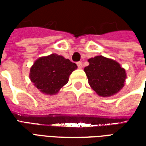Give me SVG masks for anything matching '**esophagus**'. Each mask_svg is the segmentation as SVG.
<instances>
[{
  "label": "esophagus",
  "instance_id": "1",
  "mask_svg": "<svg viewBox=\"0 0 146 146\" xmlns=\"http://www.w3.org/2000/svg\"><path fill=\"white\" fill-rule=\"evenodd\" d=\"M77 67H78V69H82L83 65H82V62H77Z\"/></svg>",
  "mask_w": 146,
  "mask_h": 146
}]
</instances>
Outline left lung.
Here are the masks:
<instances>
[{"instance_id": "1", "label": "left lung", "mask_w": 146, "mask_h": 146, "mask_svg": "<svg viewBox=\"0 0 146 146\" xmlns=\"http://www.w3.org/2000/svg\"><path fill=\"white\" fill-rule=\"evenodd\" d=\"M84 72L91 86L99 96L110 97L116 95L124 86L126 70L116 61L98 55L89 58Z\"/></svg>"}]
</instances>
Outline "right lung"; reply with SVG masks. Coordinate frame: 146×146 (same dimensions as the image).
<instances>
[{"label":"right lung","mask_w":146,"mask_h":146,"mask_svg":"<svg viewBox=\"0 0 146 146\" xmlns=\"http://www.w3.org/2000/svg\"><path fill=\"white\" fill-rule=\"evenodd\" d=\"M77 66L62 55L51 54L36 59L30 70V79L40 92L56 95L69 81Z\"/></svg>","instance_id":"1"}]
</instances>
